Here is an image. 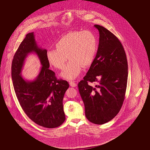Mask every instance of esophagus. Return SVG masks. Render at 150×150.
I'll return each mask as SVG.
<instances>
[{"mask_svg": "<svg viewBox=\"0 0 150 150\" xmlns=\"http://www.w3.org/2000/svg\"><path fill=\"white\" fill-rule=\"evenodd\" d=\"M69 84H70V86L73 87H76L77 86L76 83L74 81L69 82Z\"/></svg>", "mask_w": 150, "mask_h": 150, "instance_id": "1", "label": "esophagus"}]
</instances>
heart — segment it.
<instances>
[{
  "instance_id": "heart-1",
  "label": "heart",
  "mask_w": 150,
  "mask_h": 150,
  "mask_svg": "<svg viewBox=\"0 0 150 150\" xmlns=\"http://www.w3.org/2000/svg\"><path fill=\"white\" fill-rule=\"evenodd\" d=\"M55 48L47 52L48 63L55 68L63 69L68 58L70 61L61 75L66 79L74 80L78 76L82 67L86 68L92 63L98 50V41L91 31H76L60 38Z\"/></svg>"
}]
</instances>
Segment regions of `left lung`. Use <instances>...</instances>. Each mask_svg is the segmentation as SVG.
Masks as SVG:
<instances>
[{
    "mask_svg": "<svg viewBox=\"0 0 150 150\" xmlns=\"http://www.w3.org/2000/svg\"><path fill=\"white\" fill-rule=\"evenodd\" d=\"M94 26L100 33L97 52L83 80L78 83L85 115L91 123L103 124L121 109L127 86L128 66L123 45L105 27ZM95 82L91 87L88 83Z\"/></svg>",
    "mask_w": 150,
    "mask_h": 150,
    "instance_id": "1",
    "label": "left lung"
}]
</instances>
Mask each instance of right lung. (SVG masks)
<instances>
[{"mask_svg":"<svg viewBox=\"0 0 150 150\" xmlns=\"http://www.w3.org/2000/svg\"><path fill=\"white\" fill-rule=\"evenodd\" d=\"M33 52L38 55L42 67L37 79L28 82L23 79L21 72L27 55ZM47 52L37 45L33 32L27 34L14 55L11 77L17 98L27 117L41 127L54 128L65 120L63 100L69 85L57 79L49 69Z\"/></svg>","mask_w":150,"mask_h":150,"instance_id":"add662e5","label":"right lung"}]
</instances>
